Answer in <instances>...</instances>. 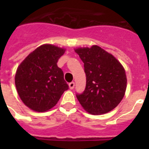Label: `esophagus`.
<instances>
[{
  "mask_svg": "<svg viewBox=\"0 0 149 149\" xmlns=\"http://www.w3.org/2000/svg\"><path fill=\"white\" fill-rule=\"evenodd\" d=\"M68 86H69V88H70L71 89H73L74 88V82L69 83V84H68Z\"/></svg>",
  "mask_w": 149,
  "mask_h": 149,
  "instance_id": "34e87169",
  "label": "esophagus"
}]
</instances>
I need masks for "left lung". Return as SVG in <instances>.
I'll return each instance as SVG.
<instances>
[{"instance_id":"left-lung-1","label":"left lung","mask_w":149,"mask_h":149,"mask_svg":"<svg viewBox=\"0 0 149 149\" xmlns=\"http://www.w3.org/2000/svg\"><path fill=\"white\" fill-rule=\"evenodd\" d=\"M84 63L85 90L77 94L84 110L93 115L107 113L121 102L127 87L122 65L111 54L98 45L74 50Z\"/></svg>"}]
</instances>
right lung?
Instances as JSON below:
<instances>
[{
    "instance_id": "1",
    "label": "right lung",
    "mask_w": 149,
    "mask_h": 149,
    "mask_svg": "<svg viewBox=\"0 0 149 149\" xmlns=\"http://www.w3.org/2000/svg\"><path fill=\"white\" fill-rule=\"evenodd\" d=\"M65 51L53 45H42L18 65L15 76L17 92L23 103L31 110L48 111L68 89L63 72L56 64Z\"/></svg>"
}]
</instances>
